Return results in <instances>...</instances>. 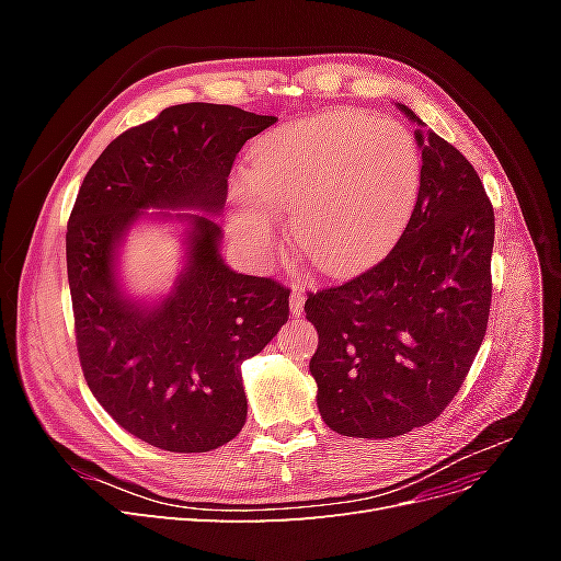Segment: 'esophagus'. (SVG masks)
<instances>
[{"label":"esophagus","instance_id":"1","mask_svg":"<svg viewBox=\"0 0 561 561\" xmlns=\"http://www.w3.org/2000/svg\"><path fill=\"white\" fill-rule=\"evenodd\" d=\"M290 311L293 316H301L304 311V295L301 290H297V287H293V295H290Z\"/></svg>","mask_w":561,"mask_h":561}]
</instances>
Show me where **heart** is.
Listing matches in <instances>:
<instances>
[{
	"label": "heart",
	"mask_w": 561,
	"mask_h": 561,
	"mask_svg": "<svg viewBox=\"0 0 561 561\" xmlns=\"http://www.w3.org/2000/svg\"><path fill=\"white\" fill-rule=\"evenodd\" d=\"M421 180L419 147L400 122L325 112L276 130L252 178L231 194V233L252 257L278 243V210L322 268H348L383 250L410 215Z\"/></svg>",
	"instance_id": "1"
}]
</instances>
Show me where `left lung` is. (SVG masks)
Here are the masks:
<instances>
[{
	"instance_id": "1",
	"label": "left lung",
	"mask_w": 561,
	"mask_h": 561,
	"mask_svg": "<svg viewBox=\"0 0 561 561\" xmlns=\"http://www.w3.org/2000/svg\"><path fill=\"white\" fill-rule=\"evenodd\" d=\"M398 107L419 124L410 222L381 262L304 304L318 330V412L346 437H398L435 421L489 322L494 208L484 184L461 151Z\"/></svg>"
}]
</instances>
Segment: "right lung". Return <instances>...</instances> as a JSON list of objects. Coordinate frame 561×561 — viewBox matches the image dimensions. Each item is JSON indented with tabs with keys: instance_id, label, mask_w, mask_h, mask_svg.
<instances>
[{
	"instance_id": "obj_1",
	"label": "right lung",
	"mask_w": 561,
	"mask_h": 561,
	"mask_svg": "<svg viewBox=\"0 0 561 561\" xmlns=\"http://www.w3.org/2000/svg\"><path fill=\"white\" fill-rule=\"evenodd\" d=\"M276 122L231 105L165 107L112 140L79 186L65 233L79 363L105 412L147 445L201 454L241 433V363L278 334L290 290L231 271L208 215H159L190 222V252L157 304L122 293L116 248L147 208L222 213L236 154Z\"/></svg>"
}]
</instances>
